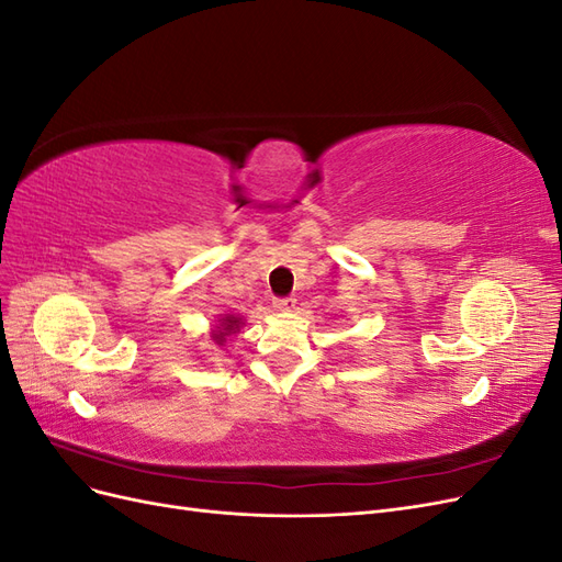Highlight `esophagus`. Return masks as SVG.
<instances>
[{
  "instance_id": "34e87169",
  "label": "esophagus",
  "mask_w": 562,
  "mask_h": 562,
  "mask_svg": "<svg viewBox=\"0 0 562 562\" xmlns=\"http://www.w3.org/2000/svg\"><path fill=\"white\" fill-rule=\"evenodd\" d=\"M295 302H297V300H295L293 295H291V297H277V300H274V310H277V312H293V310H295Z\"/></svg>"
}]
</instances>
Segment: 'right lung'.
<instances>
[{"instance_id":"1","label":"right lung","mask_w":562,"mask_h":562,"mask_svg":"<svg viewBox=\"0 0 562 562\" xmlns=\"http://www.w3.org/2000/svg\"><path fill=\"white\" fill-rule=\"evenodd\" d=\"M244 326V318L236 316V314H225L223 318H220V323L215 326V330L211 333V339L215 345H223L227 335L232 333H239V328Z\"/></svg>"}]
</instances>
